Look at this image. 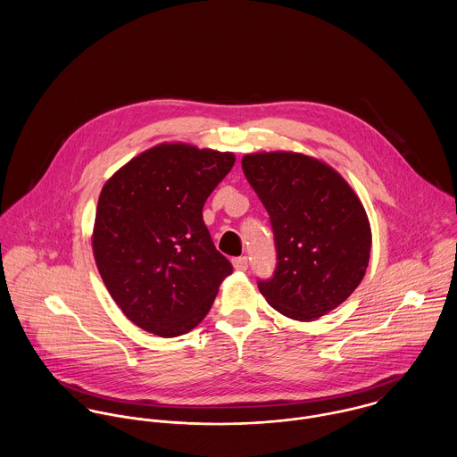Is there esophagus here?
Returning a JSON list of instances; mask_svg holds the SVG:
<instances>
[{
	"mask_svg": "<svg viewBox=\"0 0 457 457\" xmlns=\"http://www.w3.org/2000/svg\"><path fill=\"white\" fill-rule=\"evenodd\" d=\"M232 263H234L236 270H246L248 269V259L246 257H236Z\"/></svg>",
	"mask_w": 457,
	"mask_h": 457,
	"instance_id": "obj_1",
	"label": "esophagus"
}]
</instances>
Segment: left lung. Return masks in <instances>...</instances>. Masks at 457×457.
I'll return each instance as SVG.
<instances>
[{"instance_id": "left-lung-1", "label": "left lung", "mask_w": 457, "mask_h": 457, "mask_svg": "<svg viewBox=\"0 0 457 457\" xmlns=\"http://www.w3.org/2000/svg\"><path fill=\"white\" fill-rule=\"evenodd\" d=\"M241 163L274 232L278 262L259 281L262 295L288 319L324 317L366 274L371 227L362 202L332 167L301 153H253Z\"/></svg>"}]
</instances>
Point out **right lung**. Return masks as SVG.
<instances>
[{"instance_id": "right-lung-1", "label": "right lung", "mask_w": 457, "mask_h": 457, "mask_svg": "<svg viewBox=\"0 0 457 457\" xmlns=\"http://www.w3.org/2000/svg\"><path fill=\"white\" fill-rule=\"evenodd\" d=\"M234 163V153L160 144L104 185L93 253L109 294L135 326L181 336L211 310L232 263L214 248L202 207Z\"/></svg>"}]
</instances>
